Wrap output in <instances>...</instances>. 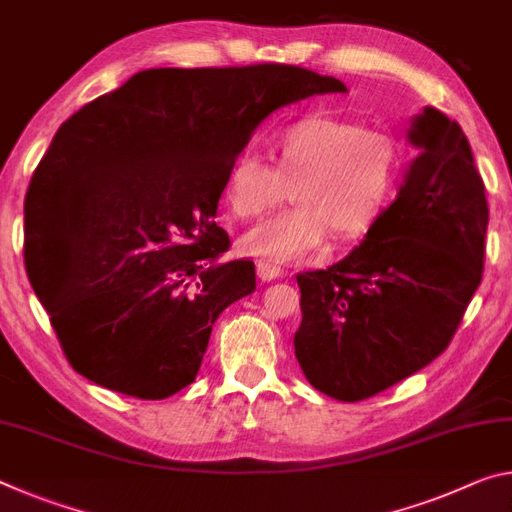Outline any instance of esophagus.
Wrapping results in <instances>:
<instances>
[{"label":"esophagus","instance_id":"34e87169","mask_svg":"<svg viewBox=\"0 0 512 512\" xmlns=\"http://www.w3.org/2000/svg\"><path fill=\"white\" fill-rule=\"evenodd\" d=\"M257 275H259V280L271 282V280L282 278V275H285V269H280V266L273 264V262H259L257 264Z\"/></svg>","mask_w":512,"mask_h":512}]
</instances>
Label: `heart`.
<instances>
[{"label":"heart","instance_id":"1","mask_svg":"<svg viewBox=\"0 0 512 512\" xmlns=\"http://www.w3.org/2000/svg\"><path fill=\"white\" fill-rule=\"evenodd\" d=\"M273 164L243 152L225 177V200L239 218H259L287 198L298 205L253 227L243 253L266 262H296L326 246L367 234L396 193L403 143L385 127L351 118L305 116L273 141Z\"/></svg>","mask_w":512,"mask_h":512}]
</instances>
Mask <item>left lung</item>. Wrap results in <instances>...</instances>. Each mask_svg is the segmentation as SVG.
Here are the masks:
<instances>
[{"label": "left lung", "mask_w": 512, "mask_h": 512, "mask_svg": "<svg viewBox=\"0 0 512 512\" xmlns=\"http://www.w3.org/2000/svg\"><path fill=\"white\" fill-rule=\"evenodd\" d=\"M396 200L326 271L296 275L294 335L310 385L355 403L424 369L449 346L481 285L488 200L456 120L424 107Z\"/></svg>", "instance_id": "left-lung-1"}]
</instances>
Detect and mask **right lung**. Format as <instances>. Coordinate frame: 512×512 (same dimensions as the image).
Segmentation results:
<instances>
[{
    "instance_id": "1",
    "label": "right lung",
    "mask_w": 512,
    "mask_h": 512,
    "mask_svg": "<svg viewBox=\"0 0 512 512\" xmlns=\"http://www.w3.org/2000/svg\"><path fill=\"white\" fill-rule=\"evenodd\" d=\"M344 88L298 66L152 68L59 127L24 198V264L72 369L136 399L198 376L227 305L255 291L221 262L232 161L275 109Z\"/></svg>"
}]
</instances>
